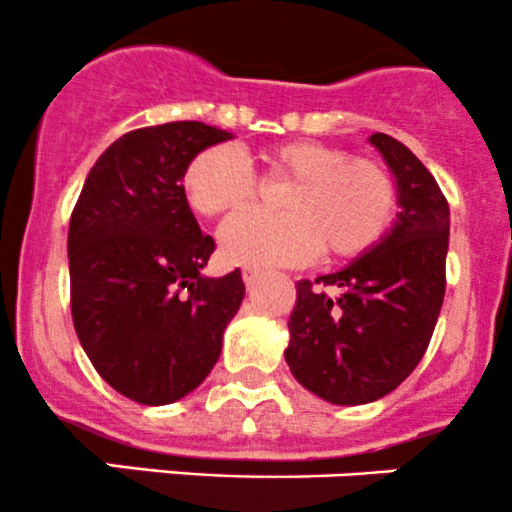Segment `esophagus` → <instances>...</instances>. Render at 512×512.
<instances>
[{
  "instance_id": "obj_1",
  "label": "esophagus",
  "mask_w": 512,
  "mask_h": 512,
  "mask_svg": "<svg viewBox=\"0 0 512 512\" xmlns=\"http://www.w3.org/2000/svg\"><path fill=\"white\" fill-rule=\"evenodd\" d=\"M242 280H245L247 289L255 287L257 280H260V270H242Z\"/></svg>"
}]
</instances>
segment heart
Masks as SVG:
<instances>
[{
	"instance_id": "1",
	"label": "heart",
	"mask_w": 512,
	"mask_h": 512,
	"mask_svg": "<svg viewBox=\"0 0 512 512\" xmlns=\"http://www.w3.org/2000/svg\"><path fill=\"white\" fill-rule=\"evenodd\" d=\"M272 173L292 178L282 213L242 210L220 227V252L230 265L265 270L314 260H356L381 242L396 213V185L371 158L349 156L322 141H287L267 151ZM190 208L220 215L252 200L257 175L235 146H210L183 173Z\"/></svg>"
}]
</instances>
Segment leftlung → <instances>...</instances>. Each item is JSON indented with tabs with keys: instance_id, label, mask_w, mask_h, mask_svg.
Here are the masks:
<instances>
[{
	"instance_id": "8db88e82",
	"label": "left lung",
	"mask_w": 512,
	"mask_h": 512,
	"mask_svg": "<svg viewBox=\"0 0 512 512\" xmlns=\"http://www.w3.org/2000/svg\"><path fill=\"white\" fill-rule=\"evenodd\" d=\"M369 143L396 178L394 225L339 272L299 280L287 322L289 371L337 406L381 399L416 369L446 294L451 213L436 178L396 138L374 133Z\"/></svg>"
}]
</instances>
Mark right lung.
<instances>
[{
    "label": "right lung",
    "instance_id": "add662e5",
    "mask_svg": "<svg viewBox=\"0 0 512 512\" xmlns=\"http://www.w3.org/2000/svg\"><path fill=\"white\" fill-rule=\"evenodd\" d=\"M230 138L200 121L126 133L96 160L71 213L76 337L101 379L138 404L198 389L245 297L240 270L203 275L215 240L183 190L193 156Z\"/></svg>",
    "mask_w": 512,
    "mask_h": 512
}]
</instances>
